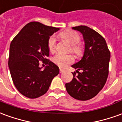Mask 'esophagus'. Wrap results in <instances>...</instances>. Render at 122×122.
Listing matches in <instances>:
<instances>
[{"label":"esophagus","mask_w":122,"mask_h":122,"mask_svg":"<svg viewBox=\"0 0 122 122\" xmlns=\"http://www.w3.org/2000/svg\"><path fill=\"white\" fill-rule=\"evenodd\" d=\"M59 72H60L61 73H63V72H65V70L62 69H59Z\"/></svg>","instance_id":"1"}]
</instances>
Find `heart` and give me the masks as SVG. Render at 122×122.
Instances as JSON below:
<instances>
[{
  "instance_id": "1",
  "label": "heart",
  "mask_w": 122,
  "mask_h": 122,
  "mask_svg": "<svg viewBox=\"0 0 122 122\" xmlns=\"http://www.w3.org/2000/svg\"><path fill=\"white\" fill-rule=\"evenodd\" d=\"M61 36L65 39L71 45V51L75 53L76 55H81L83 52V49L79 44L81 40L80 36L74 31H67L62 32ZM56 45V37L55 36H51L49 37L47 42L48 49L53 52L55 49ZM53 63L57 65L59 67H65L67 65L71 64L74 61V57L72 55H65L61 53H57L52 59Z\"/></svg>"
}]
</instances>
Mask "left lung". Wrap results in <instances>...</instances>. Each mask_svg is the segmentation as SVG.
I'll return each mask as SVG.
<instances>
[{
	"mask_svg": "<svg viewBox=\"0 0 122 122\" xmlns=\"http://www.w3.org/2000/svg\"><path fill=\"white\" fill-rule=\"evenodd\" d=\"M80 31L85 41L82 59L71 67L76 69L71 81L65 84L70 96L79 100L91 99L105 85L108 76L110 52L104 38L86 25L72 28ZM79 70L81 72H79ZM78 74L76 75V73Z\"/></svg>",
	"mask_w": 122,
	"mask_h": 122,
	"instance_id": "obj_1",
	"label": "left lung"
}]
</instances>
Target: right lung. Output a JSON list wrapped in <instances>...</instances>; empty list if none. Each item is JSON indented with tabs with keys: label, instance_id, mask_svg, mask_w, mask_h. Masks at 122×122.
I'll use <instances>...</instances> for the list:
<instances>
[{
	"label": "right lung",
	"instance_id": "1",
	"mask_svg": "<svg viewBox=\"0 0 122 122\" xmlns=\"http://www.w3.org/2000/svg\"><path fill=\"white\" fill-rule=\"evenodd\" d=\"M59 28L31 22L23 28L10 46L8 67L14 85L22 95L36 98L48 91L59 67L47 59L48 40ZM40 61L47 64L43 70Z\"/></svg>",
	"mask_w": 122,
	"mask_h": 122
}]
</instances>
